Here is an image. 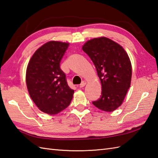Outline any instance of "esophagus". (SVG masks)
Returning a JSON list of instances; mask_svg holds the SVG:
<instances>
[{
  "instance_id": "esophagus-1",
  "label": "esophagus",
  "mask_w": 158,
  "mask_h": 158,
  "mask_svg": "<svg viewBox=\"0 0 158 158\" xmlns=\"http://www.w3.org/2000/svg\"><path fill=\"white\" fill-rule=\"evenodd\" d=\"M86 85V82L85 81V80H84V81H82V83L80 85V88H83Z\"/></svg>"
}]
</instances>
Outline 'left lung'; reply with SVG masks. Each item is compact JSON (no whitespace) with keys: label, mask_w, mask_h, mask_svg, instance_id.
Returning a JSON list of instances; mask_svg holds the SVG:
<instances>
[{"label":"left lung","mask_w":158,"mask_h":158,"mask_svg":"<svg viewBox=\"0 0 158 158\" xmlns=\"http://www.w3.org/2000/svg\"><path fill=\"white\" fill-rule=\"evenodd\" d=\"M91 58L102 85V95L93 102L95 107L112 112L123 104L130 87L131 64L121 45L105 37L88 40L82 47Z\"/></svg>","instance_id":"1"}]
</instances>
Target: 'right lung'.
<instances>
[{"instance_id": "1", "label": "right lung", "mask_w": 158, "mask_h": 158, "mask_svg": "<svg viewBox=\"0 0 158 158\" xmlns=\"http://www.w3.org/2000/svg\"><path fill=\"white\" fill-rule=\"evenodd\" d=\"M68 42L50 41L35 51L28 62L26 82L32 100L39 109L54 115L70 104L74 91L66 81L60 63Z\"/></svg>"}]
</instances>
